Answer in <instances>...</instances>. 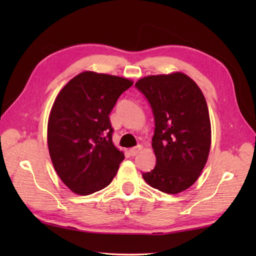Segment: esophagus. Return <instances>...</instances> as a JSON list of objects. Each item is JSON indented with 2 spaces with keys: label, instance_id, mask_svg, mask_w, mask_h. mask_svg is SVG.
Returning <instances> with one entry per match:
<instances>
[{
  "label": "esophagus",
  "instance_id": "obj_1",
  "mask_svg": "<svg viewBox=\"0 0 256 256\" xmlns=\"http://www.w3.org/2000/svg\"><path fill=\"white\" fill-rule=\"evenodd\" d=\"M142 150V146L140 145H138L136 148H130V150H128V154L131 155V156H135V155H138V153H140V150Z\"/></svg>",
  "mask_w": 256,
  "mask_h": 256
}]
</instances>
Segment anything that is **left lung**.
I'll return each instance as SVG.
<instances>
[{
    "instance_id": "8db88e82",
    "label": "left lung",
    "mask_w": 256,
    "mask_h": 256,
    "mask_svg": "<svg viewBox=\"0 0 256 256\" xmlns=\"http://www.w3.org/2000/svg\"><path fill=\"white\" fill-rule=\"evenodd\" d=\"M148 99L155 122L153 170L143 172L150 187L178 194L194 184L208 160L211 125L200 88L187 74L148 76L135 84Z\"/></svg>"
}]
</instances>
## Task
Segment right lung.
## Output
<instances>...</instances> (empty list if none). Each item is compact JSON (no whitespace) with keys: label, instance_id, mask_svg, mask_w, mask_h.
Returning a JSON list of instances; mask_svg holds the SVG:
<instances>
[{"label":"right lung","instance_id":"obj_1","mask_svg":"<svg viewBox=\"0 0 256 256\" xmlns=\"http://www.w3.org/2000/svg\"><path fill=\"white\" fill-rule=\"evenodd\" d=\"M133 81L84 72L59 92L48 118V150L58 176L77 194L106 188L124 154L112 142L108 114Z\"/></svg>","mask_w":256,"mask_h":256}]
</instances>
